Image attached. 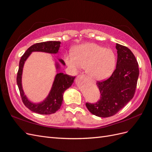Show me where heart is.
<instances>
[{
  "instance_id": "obj_1",
  "label": "heart",
  "mask_w": 152,
  "mask_h": 152,
  "mask_svg": "<svg viewBox=\"0 0 152 152\" xmlns=\"http://www.w3.org/2000/svg\"><path fill=\"white\" fill-rule=\"evenodd\" d=\"M65 60L73 72L86 68L88 75L94 80H103L112 74L117 63V55L112 49L94 43L77 46L73 53L67 54Z\"/></svg>"
}]
</instances>
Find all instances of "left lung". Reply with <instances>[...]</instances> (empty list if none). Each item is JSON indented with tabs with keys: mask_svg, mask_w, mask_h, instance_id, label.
<instances>
[{
	"mask_svg": "<svg viewBox=\"0 0 152 152\" xmlns=\"http://www.w3.org/2000/svg\"><path fill=\"white\" fill-rule=\"evenodd\" d=\"M116 69L108 79L97 81L100 98L96 103H86L94 115L108 117L115 115L134 96L139 76L138 63L128 48L117 44Z\"/></svg>",
	"mask_w": 152,
	"mask_h": 152,
	"instance_id": "obj_1",
	"label": "left lung"
}]
</instances>
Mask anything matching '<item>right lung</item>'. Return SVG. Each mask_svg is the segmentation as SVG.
<instances>
[{"mask_svg":"<svg viewBox=\"0 0 152 152\" xmlns=\"http://www.w3.org/2000/svg\"><path fill=\"white\" fill-rule=\"evenodd\" d=\"M60 44L61 42L59 41H47V42L35 44L26 50L20 59L16 77L17 84L19 88L23 103L32 112L42 115H49L58 111L60 108L63 102V93L71 86L73 82L75 77L63 74V73H58L55 77L53 87L48 98L43 102L39 104H34L29 102L23 91L21 86L23 68L25 61L31 52L41 51L53 54L57 53L60 47ZM59 61L63 65L65 64L63 59H59ZM57 67H58V65Z\"/></svg>","mask_w":152,"mask_h":152,"instance_id":"right-lung-1","label":"right lung"}]
</instances>
